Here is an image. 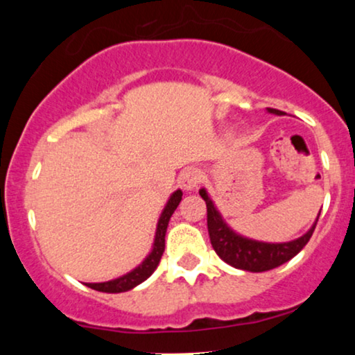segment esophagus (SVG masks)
<instances>
[{
    "mask_svg": "<svg viewBox=\"0 0 355 355\" xmlns=\"http://www.w3.org/2000/svg\"><path fill=\"white\" fill-rule=\"evenodd\" d=\"M200 182H202V173L198 168L191 166L182 173L181 186L186 189V191H193V189H197V186Z\"/></svg>",
    "mask_w": 355,
    "mask_h": 355,
    "instance_id": "esophagus-1",
    "label": "esophagus"
}]
</instances>
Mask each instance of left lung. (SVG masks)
Instances as JSON below:
<instances>
[{"label":"left lung","mask_w":355,"mask_h":355,"mask_svg":"<svg viewBox=\"0 0 355 355\" xmlns=\"http://www.w3.org/2000/svg\"><path fill=\"white\" fill-rule=\"evenodd\" d=\"M268 111L273 114H283V111L275 108H268ZM200 196L207 203V225L213 249L221 260L239 270L260 273V271L273 270L276 266L286 263L304 249L313 234L315 226H317V223H315L307 234L293 242H286V244H265V242L250 241L237 236L226 226V223L223 221L220 213L216 211L215 205L203 189L200 191Z\"/></svg>","instance_id":"left-lung-1"}]
</instances>
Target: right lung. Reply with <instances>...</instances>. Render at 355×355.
Returning <instances> with one entry per match:
<instances>
[{"label":"right lung","instance_id":"1","mask_svg":"<svg viewBox=\"0 0 355 355\" xmlns=\"http://www.w3.org/2000/svg\"><path fill=\"white\" fill-rule=\"evenodd\" d=\"M181 198H182V192L176 191L171 196V198L168 200L166 207H164L162 216H159V220H158L153 250H152V254H150L147 259L142 261V265H139L137 268L130 271V273L121 276V278H118V279L106 281V283H87L85 286H89V288L95 289V291H100V293H124V291L132 289L137 284L142 283V281L147 279L148 276L152 275L155 270H157L159 260H162V255L164 252V236H166V227H168L169 218H171L174 210L178 208Z\"/></svg>","mask_w":355,"mask_h":355}]
</instances>
